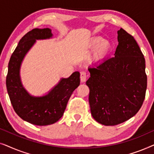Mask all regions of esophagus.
<instances>
[{
	"instance_id": "obj_1",
	"label": "esophagus",
	"mask_w": 154,
	"mask_h": 154,
	"mask_svg": "<svg viewBox=\"0 0 154 154\" xmlns=\"http://www.w3.org/2000/svg\"><path fill=\"white\" fill-rule=\"evenodd\" d=\"M80 79H81V81L82 83H84L86 81V73L84 72V71H82L81 73V76H80Z\"/></svg>"
}]
</instances>
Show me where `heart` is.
<instances>
[{
  "instance_id": "heart-1",
  "label": "heart",
  "mask_w": 154,
  "mask_h": 154,
  "mask_svg": "<svg viewBox=\"0 0 154 154\" xmlns=\"http://www.w3.org/2000/svg\"><path fill=\"white\" fill-rule=\"evenodd\" d=\"M100 44L101 45L98 47V45ZM97 47L98 48L94 50V53L90 57V62L92 63H101L106 60L113 50V44L110 41H105L103 38H94L88 44L89 49L94 50Z\"/></svg>"
}]
</instances>
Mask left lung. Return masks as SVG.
<instances>
[{"instance_id": "obj_1", "label": "left lung", "mask_w": 154, "mask_h": 154, "mask_svg": "<svg viewBox=\"0 0 154 154\" xmlns=\"http://www.w3.org/2000/svg\"><path fill=\"white\" fill-rule=\"evenodd\" d=\"M114 57L90 68L92 117L104 125H116L133 117L144 102L147 78L145 59L135 40L123 29L118 31Z\"/></svg>"}]
</instances>
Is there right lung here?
Wrapping results in <instances>:
<instances>
[{
  "instance_id": "1",
  "label": "right lung",
  "mask_w": 154,
  "mask_h": 154,
  "mask_svg": "<svg viewBox=\"0 0 154 154\" xmlns=\"http://www.w3.org/2000/svg\"><path fill=\"white\" fill-rule=\"evenodd\" d=\"M49 28L33 29L19 42L10 57L6 77V86L10 102L17 114L33 125H51L62 117L71 94L80 85V73L75 71L69 78L60 79L47 94L33 96L22 85L20 69L24 59L36 40L52 38Z\"/></svg>"
}]
</instances>
